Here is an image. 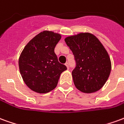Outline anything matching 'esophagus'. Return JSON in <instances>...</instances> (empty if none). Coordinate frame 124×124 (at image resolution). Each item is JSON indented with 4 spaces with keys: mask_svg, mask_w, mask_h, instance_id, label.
<instances>
[{
    "mask_svg": "<svg viewBox=\"0 0 124 124\" xmlns=\"http://www.w3.org/2000/svg\"><path fill=\"white\" fill-rule=\"evenodd\" d=\"M65 65H66V66L67 67V68H69V64H68V62H66V63L65 64Z\"/></svg>",
    "mask_w": 124,
    "mask_h": 124,
    "instance_id": "obj_1",
    "label": "esophagus"
}]
</instances>
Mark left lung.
<instances>
[{
  "label": "left lung",
  "instance_id": "obj_1",
  "mask_svg": "<svg viewBox=\"0 0 124 124\" xmlns=\"http://www.w3.org/2000/svg\"><path fill=\"white\" fill-rule=\"evenodd\" d=\"M75 58L72 70L76 88L84 93H93L103 87L111 72V60L106 50L96 36L79 33L64 39Z\"/></svg>",
  "mask_w": 124,
  "mask_h": 124
}]
</instances>
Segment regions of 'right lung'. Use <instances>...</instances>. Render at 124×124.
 Wrapping results in <instances>:
<instances>
[{
	"label": "right lung",
	"mask_w": 124,
	"mask_h": 124,
	"mask_svg": "<svg viewBox=\"0 0 124 124\" xmlns=\"http://www.w3.org/2000/svg\"><path fill=\"white\" fill-rule=\"evenodd\" d=\"M60 39L58 33L44 31L29 41L21 52L18 60L20 74L32 91L45 93L53 90L60 74L67 69L54 53Z\"/></svg>",
	"instance_id": "obj_1"
}]
</instances>
